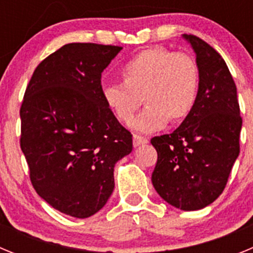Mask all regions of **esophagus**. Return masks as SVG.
<instances>
[{"label":"esophagus","mask_w":253,"mask_h":253,"mask_svg":"<svg viewBox=\"0 0 253 253\" xmlns=\"http://www.w3.org/2000/svg\"><path fill=\"white\" fill-rule=\"evenodd\" d=\"M149 140L148 138L146 137H142V135H138V134H134L133 135V146L134 147H139L142 144H147Z\"/></svg>","instance_id":"1"}]
</instances>
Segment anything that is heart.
I'll return each instance as SVG.
<instances>
[{"mask_svg":"<svg viewBox=\"0 0 253 253\" xmlns=\"http://www.w3.org/2000/svg\"><path fill=\"white\" fill-rule=\"evenodd\" d=\"M123 82L106 84L101 95L109 110L120 120L130 122L140 104L146 109L130 123L139 133H152L167 123H180L195 107L200 72L193 57L162 46L144 49L120 69Z\"/></svg>","mask_w":253,"mask_h":253,"instance_id":"heart-1","label":"heart"}]
</instances>
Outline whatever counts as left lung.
<instances>
[{"mask_svg": "<svg viewBox=\"0 0 253 253\" xmlns=\"http://www.w3.org/2000/svg\"><path fill=\"white\" fill-rule=\"evenodd\" d=\"M182 38L196 55L198 101L175 131L151 139L158 154L152 184L165 202L191 211L208 207L223 193L240 154L242 119L224 59L200 38Z\"/></svg>", "mask_w": 253, "mask_h": 253, "instance_id": "left-lung-1", "label": "left lung"}]
</instances>
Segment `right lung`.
Returning <instances> with one entry per match:
<instances>
[{"label":"right lung","mask_w":253,"mask_h":253,"mask_svg":"<svg viewBox=\"0 0 253 253\" xmlns=\"http://www.w3.org/2000/svg\"><path fill=\"white\" fill-rule=\"evenodd\" d=\"M120 46L69 43L37 67L20 109V146L35 191L75 218L113 194L114 167L133 149L130 131L101 95V73Z\"/></svg>","instance_id":"right-lung-1"}]
</instances>
